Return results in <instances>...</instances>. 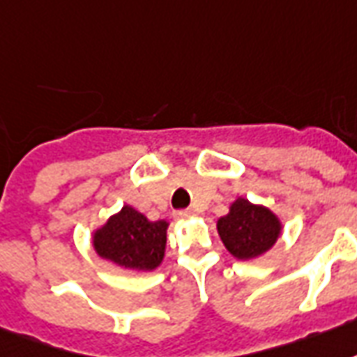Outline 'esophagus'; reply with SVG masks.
Here are the masks:
<instances>
[{"instance_id":"obj_1","label":"esophagus","mask_w":357,"mask_h":357,"mask_svg":"<svg viewBox=\"0 0 357 357\" xmlns=\"http://www.w3.org/2000/svg\"><path fill=\"white\" fill-rule=\"evenodd\" d=\"M194 215V209H186V211H176V217L178 218H186Z\"/></svg>"}]
</instances>
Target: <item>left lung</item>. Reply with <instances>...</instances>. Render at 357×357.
I'll return each mask as SVG.
<instances>
[{"label":"left lung","instance_id":"1","mask_svg":"<svg viewBox=\"0 0 357 357\" xmlns=\"http://www.w3.org/2000/svg\"><path fill=\"white\" fill-rule=\"evenodd\" d=\"M218 236L238 261H251L272 249L282 234V222L264 205L238 197L230 213L217 220Z\"/></svg>","mask_w":357,"mask_h":357}]
</instances>
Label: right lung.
<instances>
[{"label":"right lung","mask_w":357,"mask_h":357,"mask_svg":"<svg viewBox=\"0 0 357 357\" xmlns=\"http://www.w3.org/2000/svg\"><path fill=\"white\" fill-rule=\"evenodd\" d=\"M167 220H148L142 213L123 205L93 234L98 257L121 268L150 272L160 266L167 243Z\"/></svg>","instance_id":"obj_1"}]
</instances>
